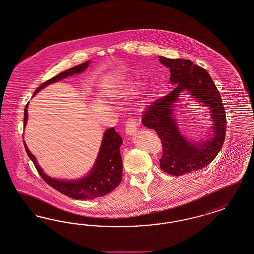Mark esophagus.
<instances>
[{"instance_id":"34e87169","label":"esophagus","mask_w":254,"mask_h":254,"mask_svg":"<svg viewBox=\"0 0 254 254\" xmlns=\"http://www.w3.org/2000/svg\"><path fill=\"white\" fill-rule=\"evenodd\" d=\"M137 127H138L137 119L134 117L128 118L127 121L126 122V133L127 135H132L137 130Z\"/></svg>"}]
</instances>
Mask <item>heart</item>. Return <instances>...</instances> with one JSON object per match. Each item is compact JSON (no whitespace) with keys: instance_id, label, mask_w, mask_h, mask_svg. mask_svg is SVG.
<instances>
[{"instance_id":"heart-1","label":"heart","mask_w":254,"mask_h":254,"mask_svg":"<svg viewBox=\"0 0 254 254\" xmlns=\"http://www.w3.org/2000/svg\"><path fill=\"white\" fill-rule=\"evenodd\" d=\"M137 83H133L131 85H128L127 87L124 88L121 91H119L116 95L117 99H119L122 102H126L128 99L132 98L133 96L136 95V90H137Z\"/></svg>"}]
</instances>
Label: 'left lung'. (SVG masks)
I'll use <instances>...</instances> for the list:
<instances>
[{
	"label": "left lung",
	"instance_id": "8db88e82",
	"mask_svg": "<svg viewBox=\"0 0 254 254\" xmlns=\"http://www.w3.org/2000/svg\"><path fill=\"white\" fill-rule=\"evenodd\" d=\"M167 66L175 89L147 107L142 114V124L158 133L162 143L160 169L169 175L180 176L207 166L217 157L226 133V115L219 90L208 72L190 60L169 59L158 56ZM188 90L191 97L208 105L213 121L212 137L208 140L191 143L181 134L172 113L179 95Z\"/></svg>",
	"mask_w": 254,
	"mask_h": 254
}]
</instances>
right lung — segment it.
I'll return each mask as SVG.
<instances>
[{
	"instance_id": "obj_1",
	"label": "right lung",
	"mask_w": 254,
	"mask_h": 254,
	"mask_svg": "<svg viewBox=\"0 0 254 254\" xmlns=\"http://www.w3.org/2000/svg\"><path fill=\"white\" fill-rule=\"evenodd\" d=\"M88 65L89 61L84 62L72 68L59 73L57 76L45 81L39 87L36 88L34 96L41 89L51 83L84 71L87 68ZM27 108L28 104L25 106L24 110V127L28 119ZM122 142L121 136L114 130V127L107 129L103 135V140L95 165L92 168L89 175L78 180H61L48 176L37 164L35 156L30 152L25 142L24 147L28 157L32 159L38 174L47 184L70 198L76 200H91L112 192L120 184L123 175L122 158L120 154V146Z\"/></svg>"
}]
</instances>
